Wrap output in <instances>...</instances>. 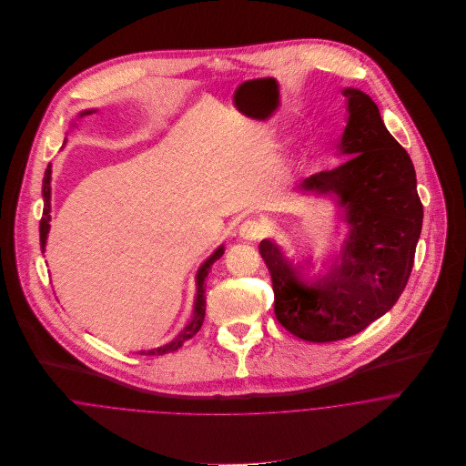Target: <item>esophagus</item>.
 I'll return each mask as SVG.
<instances>
[{
    "label": "esophagus",
    "instance_id": "esophagus-1",
    "mask_svg": "<svg viewBox=\"0 0 466 466\" xmlns=\"http://www.w3.org/2000/svg\"><path fill=\"white\" fill-rule=\"evenodd\" d=\"M238 235L244 238V240H257L264 235V226L255 220V218H248L240 224L238 228Z\"/></svg>",
    "mask_w": 466,
    "mask_h": 466
}]
</instances>
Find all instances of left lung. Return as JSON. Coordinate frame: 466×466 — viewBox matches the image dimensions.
I'll return each mask as SVG.
<instances>
[{
    "mask_svg": "<svg viewBox=\"0 0 466 466\" xmlns=\"http://www.w3.org/2000/svg\"><path fill=\"white\" fill-rule=\"evenodd\" d=\"M342 95L348 120L337 148L348 159L298 187L333 196L340 208L348 235L339 255L323 272L303 278L274 240L260 242L276 319L310 342L351 337L393 309L410 276L423 220L412 161L386 129L377 104L355 87Z\"/></svg>",
    "mask_w": 466,
    "mask_h": 466,
    "instance_id": "left-lung-1",
    "label": "left lung"
}]
</instances>
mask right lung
I'll return each instance as SVG.
<instances>
[{
  "label": "right lung",
  "mask_w": 466,
  "mask_h": 466,
  "mask_svg": "<svg viewBox=\"0 0 466 466\" xmlns=\"http://www.w3.org/2000/svg\"><path fill=\"white\" fill-rule=\"evenodd\" d=\"M96 113V109H86L78 115V118H84L87 115H93ZM75 126V124H73ZM43 200H45V208H43V218H41V224H39V233H41V249L45 253L46 249V238H48V233H50V211H52V163L48 165L46 172H45V179H43ZM224 255V246H218L198 268V274H196V285H198V294H196V301H194V316L190 319V323L177 333L170 342L163 344V346H157V348H152V350H141L137 351L139 355H165V353H170V351H176L179 350L188 339H192L196 333L199 332L200 327H202V321H204V312H206V296H204V290H206V276L208 272L211 270V266Z\"/></svg>",
  "instance_id": "obj_1"
}]
</instances>
